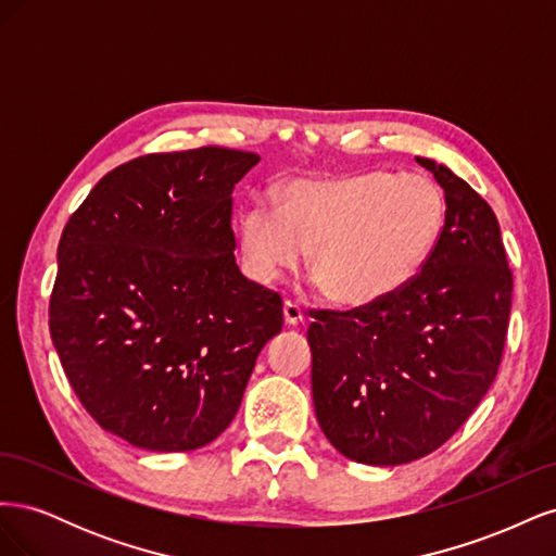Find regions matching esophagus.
Wrapping results in <instances>:
<instances>
[{
    "label": "esophagus",
    "mask_w": 556,
    "mask_h": 556,
    "mask_svg": "<svg viewBox=\"0 0 556 556\" xmlns=\"http://www.w3.org/2000/svg\"><path fill=\"white\" fill-rule=\"evenodd\" d=\"M282 317H285V325L296 327L299 323H304V311H301V306L294 304V301H285V304H282Z\"/></svg>",
    "instance_id": "esophagus-1"
}]
</instances>
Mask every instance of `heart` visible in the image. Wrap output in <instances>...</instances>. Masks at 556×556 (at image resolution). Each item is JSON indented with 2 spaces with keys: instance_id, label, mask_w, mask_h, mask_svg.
I'll return each instance as SVG.
<instances>
[{
  "instance_id": "obj_1",
  "label": "heart",
  "mask_w": 556,
  "mask_h": 556,
  "mask_svg": "<svg viewBox=\"0 0 556 556\" xmlns=\"http://www.w3.org/2000/svg\"><path fill=\"white\" fill-rule=\"evenodd\" d=\"M445 194L422 174L366 172L299 178L278 206L255 201L239 215L243 266L257 282L311 274L333 304L362 308L396 294L422 271L445 227Z\"/></svg>"
}]
</instances>
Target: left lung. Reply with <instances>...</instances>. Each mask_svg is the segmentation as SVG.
<instances>
[{
  "label": "left lung",
  "mask_w": 556,
  "mask_h": 556,
  "mask_svg": "<svg viewBox=\"0 0 556 556\" xmlns=\"http://www.w3.org/2000/svg\"><path fill=\"white\" fill-rule=\"evenodd\" d=\"M445 227L406 288L355 311H311L319 429L343 457L399 466L439 450L490 390L506 345L513 271L490 204L447 166Z\"/></svg>",
  "instance_id": "1"
}]
</instances>
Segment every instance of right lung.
I'll return each instance as SVG.
<instances>
[{
    "mask_svg": "<svg viewBox=\"0 0 556 556\" xmlns=\"http://www.w3.org/2000/svg\"><path fill=\"white\" fill-rule=\"evenodd\" d=\"M260 155L204 146L115 166L66 223L50 339L94 422L188 452L237 415L282 299L237 266L231 192Z\"/></svg>",
    "mask_w": 556,
    "mask_h": 556,
    "instance_id": "obj_1",
    "label": "right lung"
}]
</instances>
